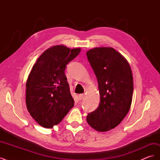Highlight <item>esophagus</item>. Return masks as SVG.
Returning a JSON list of instances; mask_svg holds the SVG:
<instances>
[{"instance_id":"obj_1","label":"esophagus","mask_w":160,"mask_h":160,"mask_svg":"<svg viewBox=\"0 0 160 160\" xmlns=\"http://www.w3.org/2000/svg\"><path fill=\"white\" fill-rule=\"evenodd\" d=\"M84 97H85V94H80L79 95V99L81 101V100H82L83 99V98H84Z\"/></svg>"}]
</instances>
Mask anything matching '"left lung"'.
Listing matches in <instances>:
<instances>
[{"label": "left lung", "mask_w": 160, "mask_h": 160, "mask_svg": "<svg viewBox=\"0 0 160 160\" xmlns=\"http://www.w3.org/2000/svg\"><path fill=\"white\" fill-rule=\"evenodd\" d=\"M87 57L98 79L100 103L89 113L87 122L98 132L117 127L129 112L132 101L133 81L127 60L111 47L94 48Z\"/></svg>", "instance_id": "obj_1"}]
</instances>
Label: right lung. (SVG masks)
<instances>
[{
	"instance_id": "right-lung-1",
	"label": "right lung",
	"mask_w": 160,
	"mask_h": 160,
	"mask_svg": "<svg viewBox=\"0 0 160 160\" xmlns=\"http://www.w3.org/2000/svg\"><path fill=\"white\" fill-rule=\"evenodd\" d=\"M80 51L79 48L52 47L38 58L28 75L27 108L32 118L43 128H52L59 124L73 107L75 101L65 70Z\"/></svg>"
}]
</instances>
